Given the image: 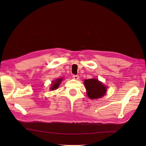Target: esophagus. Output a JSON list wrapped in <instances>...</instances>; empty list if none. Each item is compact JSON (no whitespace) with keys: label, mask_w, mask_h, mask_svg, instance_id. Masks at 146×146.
<instances>
[{"label":"esophagus","mask_w":146,"mask_h":146,"mask_svg":"<svg viewBox=\"0 0 146 146\" xmlns=\"http://www.w3.org/2000/svg\"><path fill=\"white\" fill-rule=\"evenodd\" d=\"M72 77L74 79H75V80H78L79 78V76H77V75H73Z\"/></svg>","instance_id":"esophagus-1"}]
</instances>
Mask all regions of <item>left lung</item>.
I'll use <instances>...</instances> for the list:
<instances>
[{
	"label": "left lung",
	"mask_w": 146,
	"mask_h": 146,
	"mask_svg": "<svg viewBox=\"0 0 146 146\" xmlns=\"http://www.w3.org/2000/svg\"><path fill=\"white\" fill-rule=\"evenodd\" d=\"M88 98L97 99L102 98L107 92V88L98 79L91 78L84 80Z\"/></svg>",
	"instance_id": "8db88e82"
}]
</instances>
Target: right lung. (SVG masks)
I'll list each match as a JSON object with an SVG mask.
<instances>
[{"label": "right lung", "instance_id": "right-lung-1", "mask_svg": "<svg viewBox=\"0 0 146 146\" xmlns=\"http://www.w3.org/2000/svg\"><path fill=\"white\" fill-rule=\"evenodd\" d=\"M63 78H57L55 80V81L52 82V84H51V86L50 88V89L51 90H55L58 88L60 85L61 82H62L63 80Z\"/></svg>", "mask_w": 146, "mask_h": 146}]
</instances>
